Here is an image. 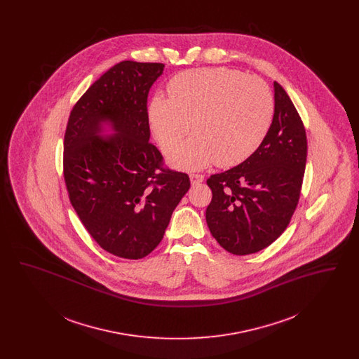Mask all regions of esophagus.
I'll list each match as a JSON object with an SVG mask.
<instances>
[{
	"label": "esophagus",
	"mask_w": 359,
	"mask_h": 359,
	"mask_svg": "<svg viewBox=\"0 0 359 359\" xmlns=\"http://www.w3.org/2000/svg\"><path fill=\"white\" fill-rule=\"evenodd\" d=\"M189 180H191V184L195 186V184H199L205 180V176L203 175H198V173H191L189 175Z\"/></svg>",
	"instance_id": "34e87169"
}]
</instances>
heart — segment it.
Returning a JSON list of instances; mask_svg holds the SVG:
<instances>
[{
    "label": "heart",
    "instance_id": "obj_1",
    "mask_svg": "<svg viewBox=\"0 0 359 359\" xmlns=\"http://www.w3.org/2000/svg\"><path fill=\"white\" fill-rule=\"evenodd\" d=\"M168 97H154L149 122L172 165L198 171L217 163L229 168L256 152L273 118L274 102L269 86L237 69H188L173 76ZM193 125L191 126L190 123Z\"/></svg>",
    "mask_w": 359,
    "mask_h": 359
}]
</instances>
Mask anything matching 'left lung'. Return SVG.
I'll use <instances>...</instances> for the list:
<instances>
[{"label": "left lung", "mask_w": 359, "mask_h": 359, "mask_svg": "<svg viewBox=\"0 0 359 359\" xmlns=\"http://www.w3.org/2000/svg\"><path fill=\"white\" fill-rule=\"evenodd\" d=\"M272 125L255 154L211 175L207 226L229 253H257L278 238L299 203L307 161L303 121L287 91L274 82Z\"/></svg>", "instance_id": "1"}]
</instances>
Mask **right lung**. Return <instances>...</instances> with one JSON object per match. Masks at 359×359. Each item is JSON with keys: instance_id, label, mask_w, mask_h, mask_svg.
Here are the masks:
<instances>
[{"instance_id": "1", "label": "right lung", "mask_w": 359, "mask_h": 359, "mask_svg": "<svg viewBox=\"0 0 359 359\" xmlns=\"http://www.w3.org/2000/svg\"><path fill=\"white\" fill-rule=\"evenodd\" d=\"M163 71L132 60L106 71L72 107L65 135L69 202L95 242L121 258L154 250L189 188L187 173L163 167L149 142L148 94ZM103 124L113 135L102 136Z\"/></svg>"}]
</instances>
